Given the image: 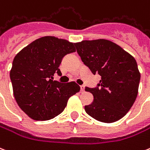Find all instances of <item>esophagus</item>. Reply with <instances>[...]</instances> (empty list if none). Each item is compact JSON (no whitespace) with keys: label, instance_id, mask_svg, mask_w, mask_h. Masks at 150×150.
<instances>
[{"label":"esophagus","instance_id":"34e87169","mask_svg":"<svg viewBox=\"0 0 150 150\" xmlns=\"http://www.w3.org/2000/svg\"><path fill=\"white\" fill-rule=\"evenodd\" d=\"M80 89H81V91H82V92H83V91H84V90H85V86H84L83 85L80 86Z\"/></svg>","mask_w":150,"mask_h":150}]
</instances>
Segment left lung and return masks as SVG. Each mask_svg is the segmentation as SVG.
<instances>
[{
  "instance_id": "8db88e82",
  "label": "left lung",
  "mask_w": 150,
  "mask_h": 150,
  "mask_svg": "<svg viewBox=\"0 0 150 150\" xmlns=\"http://www.w3.org/2000/svg\"><path fill=\"white\" fill-rule=\"evenodd\" d=\"M75 45L83 64L101 77L97 87L85 88L93 96V102L85 106L86 112L103 123L123 118L139 91L141 75L135 59L108 40H85Z\"/></svg>"
}]
</instances>
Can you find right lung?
I'll list each match as a JSON object with an SVG mask.
<instances>
[{"mask_svg":"<svg viewBox=\"0 0 150 150\" xmlns=\"http://www.w3.org/2000/svg\"><path fill=\"white\" fill-rule=\"evenodd\" d=\"M75 52V44L45 36L35 40L15 57L10 71L18 105L34 120H49L62 112L68 99L80 90L75 82L53 81L63 57Z\"/></svg>","mask_w":150,"mask_h":150,"instance_id":"obj_1","label":"right lung"}]
</instances>
